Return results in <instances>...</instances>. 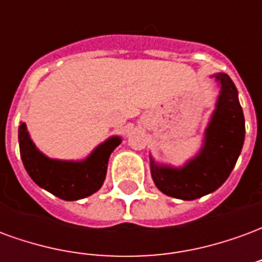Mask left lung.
<instances>
[{"label": "left lung", "mask_w": 262, "mask_h": 262, "mask_svg": "<svg viewBox=\"0 0 262 262\" xmlns=\"http://www.w3.org/2000/svg\"><path fill=\"white\" fill-rule=\"evenodd\" d=\"M214 78L220 95L199 154L182 168L157 165L150 157L154 184L168 196L192 201L213 192L229 178L242 153L246 126L237 88L227 74L219 73Z\"/></svg>", "instance_id": "left-lung-1"}]
</instances>
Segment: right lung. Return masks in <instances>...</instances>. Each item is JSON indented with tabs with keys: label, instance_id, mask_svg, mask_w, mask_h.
<instances>
[{
	"label": "right lung",
	"instance_id": "1",
	"mask_svg": "<svg viewBox=\"0 0 262 262\" xmlns=\"http://www.w3.org/2000/svg\"><path fill=\"white\" fill-rule=\"evenodd\" d=\"M20 159L33 181L43 189L64 201H77L97 192L102 187L111 153L120 144V137L114 136L99 144L82 161H61L46 157L36 148L26 130L19 126Z\"/></svg>",
	"mask_w": 262,
	"mask_h": 262
}]
</instances>
